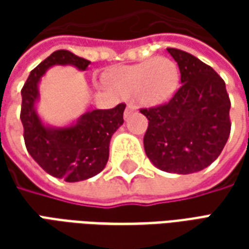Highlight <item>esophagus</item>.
I'll use <instances>...</instances> for the list:
<instances>
[{"mask_svg":"<svg viewBox=\"0 0 249 249\" xmlns=\"http://www.w3.org/2000/svg\"><path fill=\"white\" fill-rule=\"evenodd\" d=\"M136 110H137V108H136L135 104H128V107H126V109H125V113H124L125 119H126V117H129L132 113H135Z\"/></svg>","mask_w":249,"mask_h":249,"instance_id":"1","label":"esophagus"}]
</instances>
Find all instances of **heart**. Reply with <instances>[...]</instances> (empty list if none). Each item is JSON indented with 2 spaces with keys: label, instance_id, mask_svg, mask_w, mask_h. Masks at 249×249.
Listing matches in <instances>:
<instances>
[{
  "label": "heart",
  "instance_id": "b5f03b06",
  "mask_svg": "<svg viewBox=\"0 0 249 249\" xmlns=\"http://www.w3.org/2000/svg\"><path fill=\"white\" fill-rule=\"evenodd\" d=\"M178 82V65L165 57H153L136 65L123 66L108 78L110 89L120 97H136L144 105L167 101L176 90Z\"/></svg>",
  "mask_w": 249,
  "mask_h": 249
}]
</instances>
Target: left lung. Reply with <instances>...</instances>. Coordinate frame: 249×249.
<instances>
[{"mask_svg": "<svg viewBox=\"0 0 249 249\" xmlns=\"http://www.w3.org/2000/svg\"><path fill=\"white\" fill-rule=\"evenodd\" d=\"M178 62L181 87L167 103L142 108L148 119L144 149L164 172L188 175L219 157L231 133V100L216 71L187 52L168 48Z\"/></svg>", "mask_w": 249, "mask_h": 249, "instance_id": "obj_1", "label": "left lung"}]
</instances>
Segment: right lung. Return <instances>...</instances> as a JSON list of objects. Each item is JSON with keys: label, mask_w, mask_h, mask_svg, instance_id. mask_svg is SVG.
Instances as JSON below:
<instances>
[{"label": "right lung", "mask_w": 249, "mask_h": 249, "mask_svg": "<svg viewBox=\"0 0 249 249\" xmlns=\"http://www.w3.org/2000/svg\"><path fill=\"white\" fill-rule=\"evenodd\" d=\"M90 61L61 49L52 53L30 71L22 87L21 121L26 149L45 172L68 183L87 180L103 171L109 159L110 137L123 125L125 105L88 112L76 124L52 129L41 123L35 110L38 81L48 68L73 65L85 71Z\"/></svg>", "instance_id": "right-lung-1"}]
</instances>
